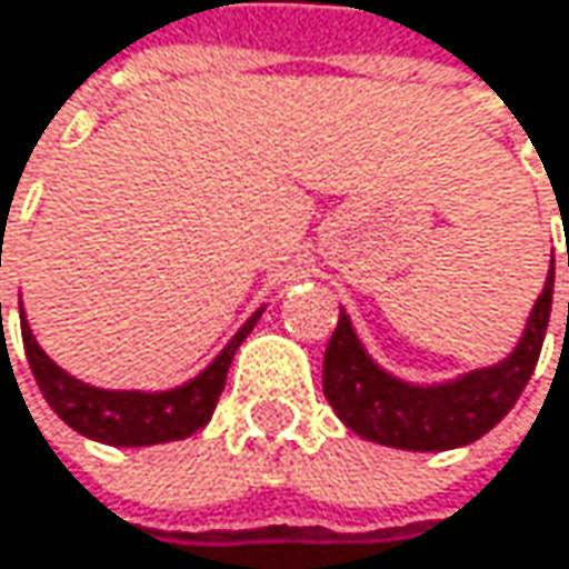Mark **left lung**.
I'll return each instance as SVG.
<instances>
[{
	"label": "left lung",
	"mask_w": 569,
	"mask_h": 569,
	"mask_svg": "<svg viewBox=\"0 0 569 569\" xmlns=\"http://www.w3.org/2000/svg\"><path fill=\"white\" fill-rule=\"evenodd\" d=\"M550 303L553 266L517 350L497 367L473 370L440 387H413L383 373L360 347L350 317L340 313V323L323 357V393L337 417L363 440L397 450L467 447L490 433L520 400L540 360V347L550 323Z\"/></svg>",
	"instance_id": "obj_1"
}]
</instances>
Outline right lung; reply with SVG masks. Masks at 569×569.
<instances>
[{"label": "right lung", "instance_id": "add662e5", "mask_svg": "<svg viewBox=\"0 0 569 569\" xmlns=\"http://www.w3.org/2000/svg\"><path fill=\"white\" fill-rule=\"evenodd\" d=\"M22 313V310H19ZM259 313L246 320V327L226 343V350L189 383L166 390V393H132V390H96L72 380L59 370L36 343L29 323L22 320V347L32 367V377L46 397V403L66 420L76 433L109 443V447H152L169 440H186L199 427L209 423L216 400L226 387L229 363L239 343L256 327Z\"/></svg>", "mask_w": 569, "mask_h": 569}]
</instances>
